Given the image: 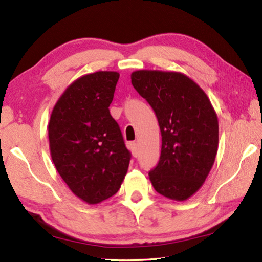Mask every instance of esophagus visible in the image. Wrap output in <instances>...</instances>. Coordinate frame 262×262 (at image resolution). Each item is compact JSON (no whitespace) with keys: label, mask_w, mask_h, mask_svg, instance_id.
I'll return each instance as SVG.
<instances>
[{"label":"esophagus","mask_w":262,"mask_h":262,"mask_svg":"<svg viewBox=\"0 0 262 262\" xmlns=\"http://www.w3.org/2000/svg\"><path fill=\"white\" fill-rule=\"evenodd\" d=\"M128 147H129L133 156L137 157V147H136V143H134V142H130V143L128 144Z\"/></svg>","instance_id":"1"}]
</instances>
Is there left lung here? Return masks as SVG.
<instances>
[{"label": "left lung", "instance_id": "8db88e82", "mask_svg": "<svg viewBox=\"0 0 262 262\" xmlns=\"http://www.w3.org/2000/svg\"><path fill=\"white\" fill-rule=\"evenodd\" d=\"M130 78L161 128V158L149 179L163 196L186 201L201 188L214 165L219 149L215 110L206 92L183 73L142 69Z\"/></svg>", "mask_w": 262, "mask_h": 262}]
</instances>
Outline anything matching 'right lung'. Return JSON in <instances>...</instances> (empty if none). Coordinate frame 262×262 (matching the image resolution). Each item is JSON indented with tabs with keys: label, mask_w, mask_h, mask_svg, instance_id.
<instances>
[{
	"label": "right lung",
	"mask_w": 262,
	"mask_h": 262,
	"mask_svg": "<svg viewBox=\"0 0 262 262\" xmlns=\"http://www.w3.org/2000/svg\"><path fill=\"white\" fill-rule=\"evenodd\" d=\"M119 76L96 72L75 79L57 99L48 122L56 171L88 205L113 196L129 166L130 154L108 110Z\"/></svg>",
	"instance_id": "obj_1"
}]
</instances>
